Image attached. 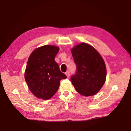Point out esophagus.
Masks as SVG:
<instances>
[{"label":"esophagus","instance_id":"1","mask_svg":"<svg viewBox=\"0 0 131 131\" xmlns=\"http://www.w3.org/2000/svg\"><path fill=\"white\" fill-rule=\"evenodd\" d=\"M65 74L66 75V76H67L68 77H69V76H70V72H69V71H67V72L65 73Z\"/></svg>","mask_w":131,"mask_h":131}]
</instances>
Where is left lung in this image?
<instances>
[{
    "label": "left lung",
    "instance_id": "8db88e82",
    "mask_svg": "<svg viewBox=\"0 0 131 131\" xmlns=\"http://www.w3.org/2000/svg\"><path fill=\"white\" fill-rule=\"evenodd\" d=\"M71 52L76 65V73L70 77L75 89L86 96L96 94L106 77L102 58L94 47L84 43L75 46Z\"/></svg>",
    "mask_w": 131,
    "mask_h": 131
}]
</instances>
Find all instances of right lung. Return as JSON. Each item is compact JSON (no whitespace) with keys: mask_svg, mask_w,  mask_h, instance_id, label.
Masks as SVG:
<instances>
[{"mask_svg":"<svg viewBox=\"0 0 131 131\" xmlns=\"http://www.w3.org/2000/svg\"><path fill=\"white\" fill-rule=\"evenodd\" d=\"M59 50L56 46H44L34 50L29 58L25 79L37 97L49 99L58 90L61 80L67 78L55 61Z\"/></svg>","mask_w":131,"mask_h":131,"instance_id":"1","label":"right lung"}]
</instances>
